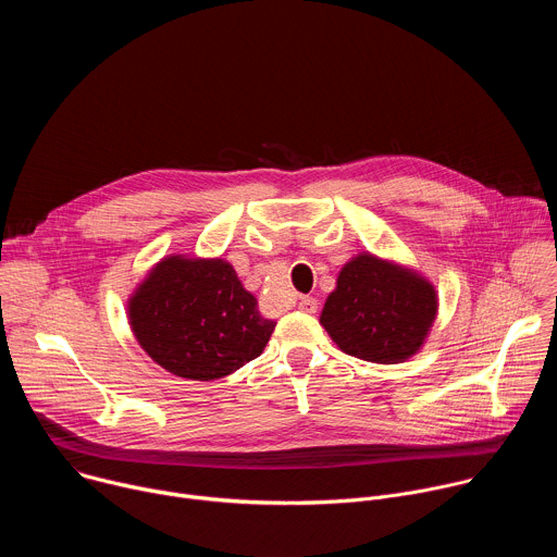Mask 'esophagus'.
Wrapping results in <instances>:
<instances>
[{
    "instance_id": "1",
    "label": "esophagus",
    "mask_w": 557,
    "mask_h": 557,
    "mask_svg": "<svg viewBox=\"0 0 557 557\" xmlns=\"http://www.w3.org/2000/svg\"><path fill=\"white\" fill-rule=\"evenodd\" d=\"M317 299L314 297H310V295H306V297H299V310L301 312H308V314H314L317 312Z\"/></svg>"
}]
</instances>
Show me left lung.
Segmentation results:
<instances>
[{"instance_id": "obj_1", "label": "left lung", "mask_w": 557, "mask_h": 557, "mask_svg": "<svg viewBox=\"0 0 557 557\" xmlns=\"http://www.w3.org/2000/svg\"><path fill=\"white\" fill-rule=\"evenodd\" d=\"M436 310V290L423 275L359 253L339 271L320 322L346 355L401 363L425 344Z\"/></svg>"}]
</instances>
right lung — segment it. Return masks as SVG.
<instances>
[{"mask_svg":"<svg viewBox=\"0 0 557 557\" xmlns=\"http://www.w3.org/2000/svg\"><path fill=\"white\" fill-rule=\"evenodd\" d=\"M127 314L140 348L168 372L194 381L243 368L275 331L220 258H163L132 293Z\"/></svg>","mask_w":557,"mask_h":557,"instance_id":"add662e5","label":"right lung"}]
</instances>
